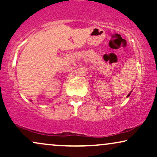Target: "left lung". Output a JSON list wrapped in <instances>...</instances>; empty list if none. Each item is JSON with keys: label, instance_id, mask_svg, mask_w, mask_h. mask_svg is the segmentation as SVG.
<instances>
[{"label": "left lung", "instance_id": "left-lung-1", "mask_svg": "<svg viewBox=\"0 0 157 157\" xmlns=\"http://www.w3.org/2000/svg\"><path fill=\"white\" fill-rule=\"evenodd\" d=\"M131 93H129V94H128V96H129V95H130V94H131Z\"/></svg>", "mask_w": 157, "mask_h": 157}]
</instances>
